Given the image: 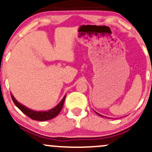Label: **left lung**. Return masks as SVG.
<instances>
[{
	"instance_id": "obj_1",
	"label": "left lung",
	"mask_w": 152,
	"mask_h": 152,
	"mask_svg": "<svg viewBox=\"0 0 152 152\" xmlns=\"http://www.w3.org/2000/svg\"><path fill=\"white\" fill-rule=\"evenodd\" d=\"M97 113V114H98V115H100V116H101V117H103V115H100V114H98V113Z\"/></svg>"
}]
</instances>
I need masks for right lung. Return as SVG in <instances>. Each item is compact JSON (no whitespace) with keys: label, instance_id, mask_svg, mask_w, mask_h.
<instances>
[{"label":"right lung","instance_id":"add662e5","mask_svg":"<svg viewBox=\"0 0 152 152\" xmlns=\"http://www.w3.org/2000/svg\"><path fill=\"white\" fill-rule=\"evenodd\" d=\"M66 96L64 97L63 99H62L61 101L58 103V105L55 106L54 108L49 110L47 111H35L28 108L26 106L22 105L21 103L18 102V100L14 98V96H12V94H11V98L12 99V101L14 102L15 105L17 106L18 108L24 114H25L27 116H28L29 118L32 119V120H37V121H46V120H51V119L55 118L58 113H60L62 107H63Z\"/></svg>","mask_w":152,"mask_h":152}]
</instances>
